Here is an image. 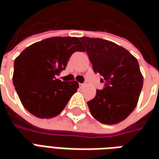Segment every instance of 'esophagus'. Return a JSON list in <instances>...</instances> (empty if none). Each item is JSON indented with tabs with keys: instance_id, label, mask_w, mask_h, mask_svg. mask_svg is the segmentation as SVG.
Listing matches in <instances>:
<instances>
[{
	"instance_id": "esophagus-1",
	"label": "esophagus",
	"mask_w": 159,
	"mask_h": 159,
	"mask_svg": "<svg viewBox=\"0 0 159 159\" xmlns=\"http://www.w3.org/2000/svg\"><path fill=\"white\" fill-rule=\"evenodd\" d=\"M83 86H84V84H83V83H80V87H81V88H83Z\"/></svg>"
}]
</instances>
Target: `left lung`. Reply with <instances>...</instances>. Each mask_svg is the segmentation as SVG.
<instances>
[{"mask_svg": "<svg viewBox=\"0 0 159 159\" xmlns=\"http://www.w3.org/2000/svg\"><path fill=\"white\" fill-rule=\"evenodd\" d=\"M93 71L103 76L102 90L88 101L92 116L100 123H120L135 108L143 86L137 59L123 47L100 38L81 37Z\"/></svg>", "mask_w": 159, "mask_h": 159, "instance_id": "8db88e82", "label": "left lung"}]
</instances>
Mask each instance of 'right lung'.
I'll list each match as a JSON object with an SVG mask.
<instances>
[{
	"mask_svg": "<svg viewBox=\"0 0 159 159\" xmlns=\"http://www.w3.org/2000/svg\"><path fill=\"white\" fill-rule=\"evenodd\" d=\"M78 51H84L80 38L56 36L29 46L16 58L12 82L29 112L51 118L64 110L79 84L62 82L55 76L66 70L71 54Z\"/></svg>",
	"mask_w": 159,
	"mask_h": 159,
	"instance_id": "add662e5",
	"label": "right lung"
}]
</instances>
